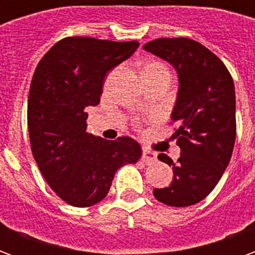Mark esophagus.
<instances>
[{
    "label": "esophagus",
    "instance_id": "obj_1",
    "mask_svg": "<svg viewBox=\"0 0 255 255\" xmlns=\"http://www.w3.org/2000/svg\"><path fill=\"white\" fill-rule=\"evenodd\" d=\"M155 158H157V154H155L154 151L143 149V151H142V160H143L144 162H151V161H154Z\"/></svg>",
    "mask_w": 255,
    "mask_h": 255
}]
</instances>
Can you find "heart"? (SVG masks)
<instances>
[{
    "label": "heart",
    "instance_id": "heart-1",
    "mask_svg": "<svg viewBox=\"0 0 255 255\" xmlns=\"http://www.w3.org/2000/svg\"><path fill=\"white\" fill-rule=\"evenodd\" d=\"M155 72H168L165 65H162L161 63H149L146 64L142 69V75L144 73H155Z\"/></svg>",
    "mask_w": 255,
    "mask_h": 255
}]
</instances>
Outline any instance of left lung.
<instances>
[{
  "label": "left lung",
  "mask_w": 255,
  "mask_h": 255,
  "mask_svg": "<svg viewBox=\"0 0 255 255\" xmlns=\"http://www.w3.org/2000/svg\"><path fill=\"white\" fill-rule=\"evenodd\" d=\"M143 49L168 61L179 78L171 119L180 157L173 162L158 155L172 166L173 180L153 194L168 206H191L208 197L230 164L236 136L234 80L214 53L188 38H158Z\"/></svg>",
  "instance_id": "1"
}]
</instances>
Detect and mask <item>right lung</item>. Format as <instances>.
Here are the masks:
<instances>
[{"instance_id": "add662e5", "label": "right lung", "mask_w": 255, "mask_h": 255, "mask_svg": "<svg viewBox=\"0 0 255 255\" xmlns=\"http://www.w3.org/2000/svg\"><path fill=\"white\" fill-rule=\"evenodd\" d=\"M139 42L69 36L38 64L28 94L27 122L32 155L47 184L63 201L87 208L108 195L120 166L135 164L140 144L87 132V108L100 104L106 75L138 49Z\"/></svg>"}]
</instances>
